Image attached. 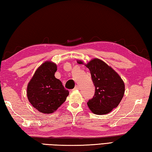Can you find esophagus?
Here are the masks:
<instances>
[{"instance_id": "esophagus-1", "label": "esophagus", "mask_w": 152, "mask_h": 152, "mask_svg": "<svg viewBox=\"0 0 152 152\" xmlns=\"http://www.w3.org/2000/svg\"><path fill=\"white\" fill-rule=\"evenodd\" d=\"M78 89H79V87L78 85H76L75 86V87L73 88V91H75V90H78Z\"/></svg>"}]
</instances>
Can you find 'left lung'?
Masks as SVG:
<instances>
[{
	"label": "left lung",
	"instance_id": "8db88e82",
	"mask_svg": "<svg viewBox=\"0 0 152 152\" xmlns=\"http://www.w3.org/2000/svg\"><path fill=\"white\" fill-rule=\"evenodd\" d=\"M77 63L83 64L80 60ZM85 66L90 71L95 87L94 96L87 102L88 108L98 115L109 113L122 101L125 91L124 81L113 68L99 59L91 60Z\"/></svg>",
	"mask_w": 152,
	"mask_h": 152
}]
</instances>
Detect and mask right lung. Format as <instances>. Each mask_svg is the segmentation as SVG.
I'll return each mask as SVG.
<instances>
[{"label":"right lung","mask_w":152,"mask_h":152,"mask_svg":"<svg viewBox=\"0 0 152 152\" xmlns=\"http://www.w3.org/2000/svg\"><path fill=\"white\" fill-rule=\"evenodd\" d=\"M57 65L51 61L42 64L27 87L28 101L39 112L53 113L64 103L69 95L60 80L55 77Z\"/></svg>","instance_id":"right-lung-1"}]
</instances>
